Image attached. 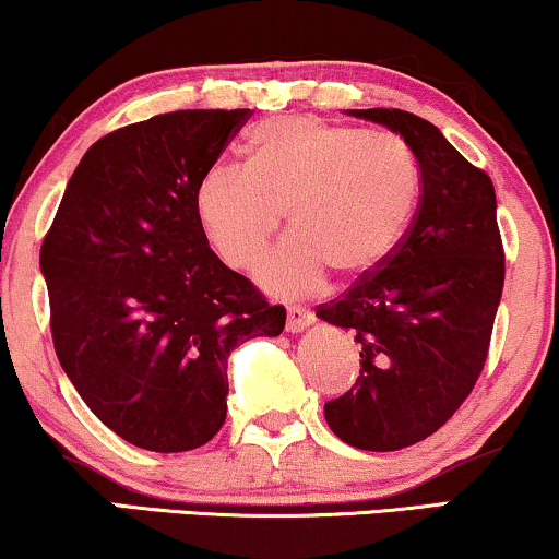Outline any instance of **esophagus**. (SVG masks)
Instances as JSON below:
<instances>
[{"label": "esophagus", "mask_w": 559, "mask_h": 559, "mask_svg": "<svg viewBox=\"0 0 559 559\" xmlns=\"http://www.w3.org/2000/svg\"><path fill=\"white\" fill-rule=\"evenodd\" d=\"M311 323H313V313L311 311H306V308H298V306L287 308V332H290V334L306 332V329L311 326Z\"/></svg>", "instance_id": "obj_1"}]
</instances>
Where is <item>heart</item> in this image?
<instances>
[{
    "instance_id": "obj_1",
    "label": "heart",
    "mask_w": 559,
    "mask_h": 559,
    "mask_svg": "<svg viewBox=\"0 0 559 559\" xmlns=\"http://www.w3.org/2000/svg\"><path fill=\"white\" fill-rule=\"evenodd\" d=\"M248 165L217 163L197 186V215L215 251L236 269L264 259L282 219L293 236L266 261L274 293L370 280L415 219L423 170L396 136H376L308 116L259 123Z\"/></svg>"
}]
</instances>
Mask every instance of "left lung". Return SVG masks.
<instances>
[{"label":"left lung","mask_w":559,"mask_h":559,"mask_svg":"<svg viewBox=\"0 0 559 559\" xmlns=\"http://www.w3.org/2000/svg\"><path fill=\"white\" fill-rule=\"evenodd\" d=\"M347 114L402 136L423 170V197L394 257L316 308L360 349V376L323 404V417L347 445L399 451L445 425L485 368L506 280L498 199L490 176L430 121L396 108Z\"/></svg>","instance_id":"left-lung-1"}]
</instances>
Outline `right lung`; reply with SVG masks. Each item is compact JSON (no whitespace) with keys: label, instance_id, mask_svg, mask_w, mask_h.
<instances>
[{"label":"right lung","instance_id":"add662e5","mask_svg":"<svg viewBox=\"0 0 559 559\" xmlns=\"http://www.w3.org/2000/svg\"><path fill=\"white\" fill-rule=\"evenodd\" d=\"M246 119L248 108L174 111L106 134L40 246L61 368L90 412L144 451L215 438L227 357L285 329V308L219 261L197 215L199 181Z\"/></svg>","mask_w":559,"mask_h":559}]
</instances>
